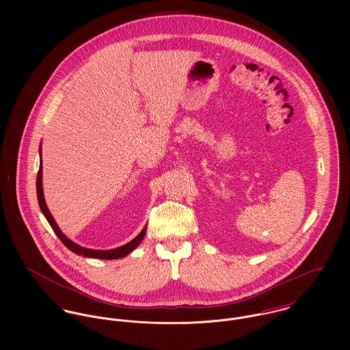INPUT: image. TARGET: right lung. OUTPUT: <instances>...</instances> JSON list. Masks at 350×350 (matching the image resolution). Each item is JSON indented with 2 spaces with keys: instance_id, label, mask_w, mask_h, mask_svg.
<instances>
[{
  "instance_id": "add662e5",
  "label": "right lung",
  "mask_w": 350,
  "mask_h": 350,
  "mask_svg": "<svg viewBox=\"0 0 350 350\" xmlns=\"http://www.w3.org/2000/svg\"><path fill=\"white\" fill-rule=\"evenodd\" d=\"M40 152V167H39V172H38V179H36V193H38V200H39V206H40V210L42 213L44 214V217L47 218L49 224L51 225V228L53 229L55 234L59 237V240L71 250L79 256H83V257H90V258H100V260H116V258H121V257H125L126 254H129L131 252L137 248V245H140V243L143 241L144 236H146V232H147V225L143 228V230L132 240L129 241L128 244L122 245V247H118V248H114V250H89V248H85V247H81L78 244H75L74 241H71L66 234H63V232L60 230V228L57 226L56 221L53 219L52 214L47 207V203L44 200V193H43V167H42V146L39 148Z\"/></svg>"
}]
</instances>
